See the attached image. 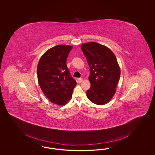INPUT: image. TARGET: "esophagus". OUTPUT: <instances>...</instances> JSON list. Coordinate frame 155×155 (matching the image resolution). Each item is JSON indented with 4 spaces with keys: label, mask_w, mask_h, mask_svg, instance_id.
Returning a JSON list of instances; mask_svg holds the SVG:
<instances>
[{
    "label": "esophagus",
    "mask_w": 155,
    "mask_h": 155,
    "mask_svg": "<svg viewBox=\"0 0 155 155\" xmlns=\"http://www.w3.org/2000/svg\"><path fill=\"white\" fill-rule=\"evenodd\" d=\"M82 80H83V79H82V78H78V82H82Z\"/></svg>",
    "instance_id": "obj_1"
}]
</instances>
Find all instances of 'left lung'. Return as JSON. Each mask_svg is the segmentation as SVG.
Instances as JSON below:
<instances>
[{
  "mask_svg": "<svg viewBox=\"0 0 155 155\" xmlns=\"http://www.w3.org/2000/svg\"><path fill=\"white\" fill-rule=\"evenodd\" d=\"M81 49L90 68L91 87L86 92L87 97L96 105H105L115 95L120 80L117 59L109 48L99 43H84Z\"/></svg>",
  "mask_w": 155,
  "mask_h": 155,
  "instance_id": "left-lung-1",
  "label": "left lung"
}]
</instances>
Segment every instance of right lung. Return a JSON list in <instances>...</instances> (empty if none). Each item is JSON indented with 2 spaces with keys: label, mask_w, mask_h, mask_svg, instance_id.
<instances>
[{
  "label": "right lung",
  "mask_w": 155,
  "mask_h": 155,
  "mask_svg": "<svg viewBox=\"0 0 155 155\" xmlns=\"http://www.w3.org/2000/svg\"><path fill=\"white\" fill-rule=\"evenodd\" d=\"M72 49L70 45L54 46L41 56L37 66L40 88L46 97L58 105H65L69 101L76 85L66 66Z\"/></svg>",
  "instance_id": "add662e5"
}]
</instances>
